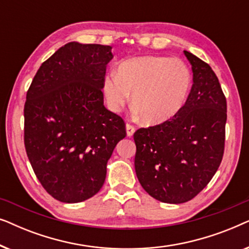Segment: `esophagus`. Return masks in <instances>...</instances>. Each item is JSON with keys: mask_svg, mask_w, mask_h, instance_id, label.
I'll return each mask as SVG.
<instances>
[{"mask_svg": "<svg viewBox=\"0 0 249 249\" xmlns=\"http://www.w3.org/2000/svg\"><path fill=\"white\" fill-rule=\"evenodd\" d=\"M125 129H127V136H128V137H131V136L134 135L135 130H136V128L134 127V125H131L130 124H127V125H125Z\"/></svg>", "mask_w": 249, "mask_h": 249, "instance_id": "obj_1", "label": "esophagus"}]
</instances>
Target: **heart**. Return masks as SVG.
<instances>
[{"label":"heart","instance_id":"b5f03b06","mask_svg":"<svg viewBox=\"0 0 249 249\" xmlns=\"http://www.w3.org/2000/svg\"><path fill=\"white\" fill-rule=\"evenodd\" d=\"M192 73L183 61L164 55H145L122 62L117 74L104 79V94L112 111L130 100L146 124L170 120L185 104Z\"/></svg>","mask_w":249,"mask_h":249}]
</instances>
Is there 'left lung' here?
Segmentation results:
<instances>
[{
	"instance_id": "8db88e82",
	"label": "left lung",
	"mask_w": 249,
	"mask_h": 249,
	"mask_svg": "<svg viewBox=\"0 0 249 249\" xmlns=\"http://www.w3.org/2000/svg\"><path fill=\"white\" fill-rule=\"evenodd\" d=\"M193 87L178 113L134 134L135 170L142 188L163 203L193 199L211 181L223 158L227 100L209 64L183 51Z\"/></svg>"
}]
</instances>
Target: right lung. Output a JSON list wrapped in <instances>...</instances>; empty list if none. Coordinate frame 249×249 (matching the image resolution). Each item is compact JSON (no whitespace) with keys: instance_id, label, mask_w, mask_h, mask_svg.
Listing matches in <instances>:
<instances>
[{"instance_id":"right-lung-1","label":"right lung","mask_w":249,"mask_h":249,"mask_svg":"<svg viewBox=\"0 0 249 249\" xmlns=\"http://www.w3.org/2000/svg\"><path fill=\"white\" fill-rule=\"evenodd\" d=\"M112 47L68 43L42 63L27 91L23 141L44 189L63 203L100 192L125 124L104 107Z\"/></svg>"}]
</instances>
